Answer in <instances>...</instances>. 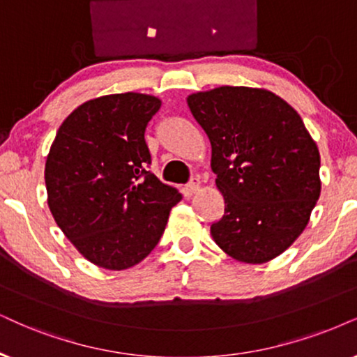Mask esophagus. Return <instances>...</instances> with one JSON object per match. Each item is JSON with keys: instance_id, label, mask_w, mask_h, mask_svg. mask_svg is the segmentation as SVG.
I'll return each instance as SVG.
<instances>
[{"instance_id": "34e87169", "label": "esophagus", "mask_w": 357, "mask_h": 357, "mask_svg": "<svg viewBox=\"0 0 357 357\" xmlns=\"http://www.w3.org/2000/svg\"><path fill=\"white\" fill-rule=\"evenodd\" d=\"M188 188H189V191H191V192H197V191H199V188H201L199 178H192L191 181H189Z\"/></svg>"}]
</instances>
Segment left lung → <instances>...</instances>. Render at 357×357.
I'll return each instance as SVG.
<instances>
[{
    "instance_id": "obj_1",
    "label": "left lung",
    "mask_w": 357,
    "mask_h": 357,
    "mask_svg": "<svg viewBox=\"0 0 357 357\" xmlns=\"http://www.w3.org/2000/svg\"><path fill=\"white\" fill-rule=\"evenodd\" d=\"M209 137L224 215L211 236L225 254L264 264L303 232L317 204L319 151L296 110L264 89L218 87L188 97Z\"/></svg>"
}]
</instances>
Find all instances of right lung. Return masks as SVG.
I'll use <instances>...</instances> for the list:
<instances>
[{"instance_id":"right-lung-1","label":"right lung","mask_w":357,"mask_h":357,"mask_svg":"<svg viewBox=\"0 0 357 357\" xmlns=\"http://www.w3.org/2000/svg\"><path fill=\"white\" fill-rule=\"evenodd\" d=\"M160 107V98L135 92L85 102L47 155L49 209L75 249L102 268L125 270L150 255L183 197L150 171L145 130Z\"/></svg>"}]
</instances>
